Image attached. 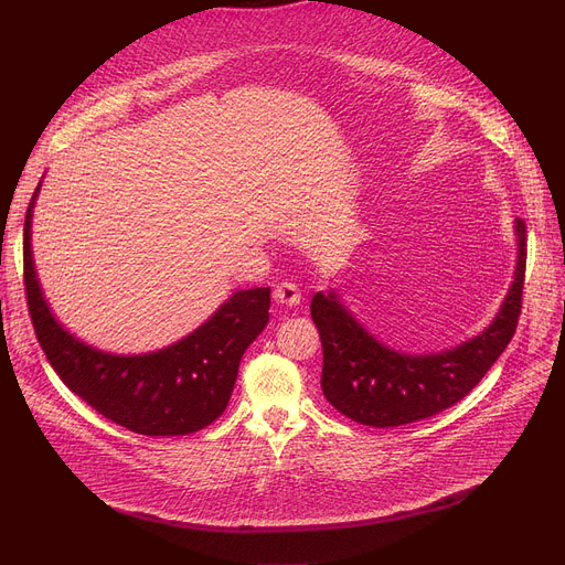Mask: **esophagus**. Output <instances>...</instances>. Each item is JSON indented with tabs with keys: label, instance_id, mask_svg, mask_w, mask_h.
Here are the masks:
<instances>
[{
	"label": "esophagus",
	"instance_id": "esophagus-1",
	"mask_svg": "<svg viewBox=\"0 0 565 565\" xmlns=\"http://www.w3.org/2000/svg\"><path fill=\"white\" fill-rule=\"evenodd\" d=\"M275 300L284 307H298L300 305V288L292 281H281L275 288Z\"/></svg>",
	"mask_w": 565,
	"mask_h": 565
}]
</instances>
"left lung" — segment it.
<instances>
[{
	"label": "left lung",
	"instance_id": "obj_1",
	"mask_svg": "<svg viewBox=\"0 0 565 565\" xmlns=\"http://www.w3.org/2000/svg\"><path fill=\"white\" fill-rule=\"evenodd\" d=\"M518 267L501 311L484 332L459 347L406 355L387 349L343 309L339 296L316 292L311 318L323 343L321 387L347 418L366 427H399L450 408L480 383L518 330L526 273V224L514 222Z\"/></svg>",
	"mask_w": 565,
	"mask_h": 565
}]
</instances>
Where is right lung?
I'll use <instances>...</instances> for the list:
<instances>
[{"label":"right lung","mask_w":565,"mask_h":565,"mask_svg":"<svg viewBox=\"0 0 565 565\" xmlns=\"http://www.w3.org/2000/svg\"><path fill=\"white\" fill-rule=\"evenodd\" d=\"M34 199L22 237L24 296L36 339L64 385L104 418L145 436H184L214 423L228 406L244 351L267 326L269 288L237 290L210 321L163 351H96L68 334L43 300L30 244Z\"/></svg>","instance_id":"add662e5"}]
</instances>
